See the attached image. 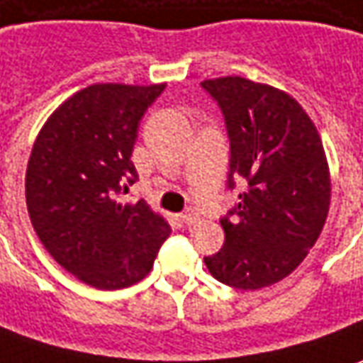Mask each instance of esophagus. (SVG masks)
I'll return each instance as SVG.
<instances>
[{
	"mask_svg": "<svg viewBox=\"0 0 363 363\" xmlns=\"http://www.w3.org/2000/svg\"><path fill=\"white\" fill-rule=\"evenodd\" d=\"M196 220H199V214H196L194 210H186V212H182L181 214V222L184 225H192Z\"/></svg>",
	"mask_w": 363,
	"mask_h": 363,
	"instance_id": "obj_1",
	"label": "esophagus"
}]
</instances>
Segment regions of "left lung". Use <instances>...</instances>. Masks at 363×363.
Returning <instances> with one entry per match:
<instances>
[{"label":"left lung","mask_w":363,"mask_h":363,"mask_svg":"<svg viewBox=\"0 0 363 363\" xmlns=\"http://www.w3.org/2000/svg\"><path fill=\"white\" fill-rule=\"evenodd\" d=\"M230 138L228 186H243L222 218L212 277L242 291L269 287L303 263L330 208V171L313 120L293 96L242 76L204 80Z\"/></svg>","instance_id":"left-lung-1"}]
</instances>
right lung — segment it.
<instances>
[{"instance_id":"right-lung-1","label":"right lung","mask_w":363,"mask_h":363,"mask_svg":"<svg viewBox=\"0 0 363 363\" xmlns=\"http://www.w3.org/2000/svg\"><path fill=\"white\" fill-rule=\"evenodd\" d=\"M163 90L88 86L60 104L35 139L25 174L31 224L52 259L90 287L139 283L171 234L145 200H120L138 181L131 153L139 121Z\"/></svg>"}]
</instances>
